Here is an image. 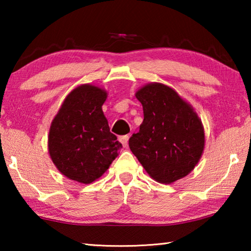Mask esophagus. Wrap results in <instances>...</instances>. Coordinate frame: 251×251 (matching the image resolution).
<instances>
[{
  "instance_id": "1",
  "label": "esophagus",
  "mask_w": 251,
  "mask_h": 251,
  "mask_svg": "<svg viewBox=\"0 0 251 251\" xmlns=\"http://www.w3.org/2000/svg\"><path fill=\"white\" fill-rule=\"evenodd\" d=\"M128 139H129V136L128 135H124V136H121L120 138H118V141L122 143V145L126 147L127 146V143H128Z\"/></svg>"
}]
</instances>
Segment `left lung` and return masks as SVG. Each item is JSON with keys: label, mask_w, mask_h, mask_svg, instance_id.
Here are the masks:
<instances>
[{"label": "left lung", "mask_w": 251, "mask_h": 251, "mask_svg": "<svg viewBox=\"0 0 251 251\" xmlns=\"http://www.w3.org/2000/svg\"><path fill=\"white\" fill-rule=\"evenodd\" d=\"M144 121L129 148L151 178L171 184L193 171L201 159L205 134L197 114L173 88L145 85L137 93Z\"/></svg>", "instance_id": "obj_1"}]
</instances>
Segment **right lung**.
Wrapping results in <instances>:
<instances>
[{
  "label": "right lung",
  "instance_id": "add662e5",
  "mask_svg": "<svg viewBox=\"0 0 251 251\" xmlns=\"http://www.w3.org/2000/svg\"><path fill=\"white\" fill-rule=\"evenodd\" d=\"M106 97L101 88L80 85L67 95L50 125V158L72 180L91 184L107 171L123 148L101 109Z\"/></svg>",
  "mask_w": 251,
  "mask_h": 251
}]
</instances>
